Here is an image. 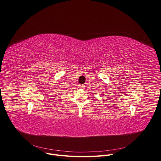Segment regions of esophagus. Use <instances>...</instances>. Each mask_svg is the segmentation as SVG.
Segmentation results:
<instances>
[{"label":"esophagus","mask_w":161,"mask_h":161,"mask_svg":"<svg viewBox=\"0 0 161 161\" xmlns=\"http://www.w3.org/2000/svg\"><path fill=\"white\" fill-rule=\"evenodd\" d=\"M78 87H79L80 89H83V88H84L85 87V86L83 85H78Z\"/></svg>","instance_id":"obj_1"}]
</instances>
